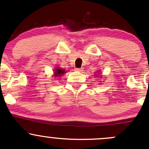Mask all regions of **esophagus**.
<instances>
[{"label": "esophagus", "instance_id": "34e87169", "mask_svg": "<svg viewBox=\"0 0 149 149\" xmlns=\"http://www.w3.org/2000/svg\"><path fill=\"white\" fill-rule=\"evenodd\" d=\"M76 71H79V72H81L83 70V68H76Z\"/></svg>", "mask_w": 149, "mask_h": 149}]
</instances>
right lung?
Returning <instances> with one entry per match:
<instances>
[{
  "mask_svg": "<svg viewBox=\"0 0 149 149\" xmlns=\"http://www.w3.org/2000/svg\"><path fill=\"white\" fill-rule=\"evenodd\" d=\"M55 76L56 77V76H62V74H63V73H65V70L64 69H61V68H57V69H55Z\"/></svg>",
  "mask_w": 149,
  "mask_h": 149,
  "instance_id": "right-lung-1",
  "label": "right lung"
}]
</instances>
